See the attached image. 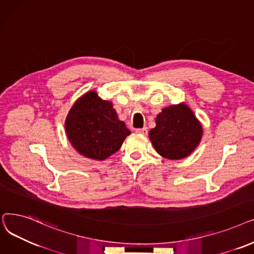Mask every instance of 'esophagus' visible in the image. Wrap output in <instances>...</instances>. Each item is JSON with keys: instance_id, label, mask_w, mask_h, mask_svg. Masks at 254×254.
<instances>
[{"instance_id": "1", "label": "esophagus", "mask_w": 254, "mask_h": 254, "mask_svg": "<svg viewBox=\"0 0 254 254\" xmlns=\"http://www.w3.org/2000/svg\"><path fill=\"white\" fill-rule=\"evenodd\" d=\"M135 132L138 134H142V135H146L148 133V128L147 127H143V128H137L135 129Z\"/></svg>"}]
</instances>
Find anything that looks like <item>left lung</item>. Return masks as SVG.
Segmentation results:
<instances>
[{"mask_svg":"<svg viewBox=\"0 0 254 254\" xmlns=\"http://www.w3.org/2000/svg\"><path fill=\"white\" fill-rule=\"evenodd\" d=\"M150 139L157 153L167 159L185 158L200 141L202 128L185 104L163 108L156 118Z\"/></svg>","mask_w":254,"mask_h":254,"instance_id":"1","label":"left lung"}]
</instances>
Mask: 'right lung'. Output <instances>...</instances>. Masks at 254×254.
Listing matches in <instances>:
<instances>
[{"mask_svg": "<svg viewBox=\"0 0 254 254\" xmlns=\"http://www.w3.org/2000/svg\"><path fill=\"white\" fill-rule=\"evenodd\" d=\"M65 128L72 146L84 157L96 160L115 154L130 134L113 104L94 91L84 94L72 106Z\"/></svg>", "mask_w": 254, "mask_h": 254, "instance_id": "1", "label": "right lung"}]
</instances>
